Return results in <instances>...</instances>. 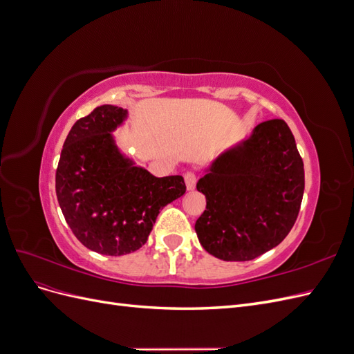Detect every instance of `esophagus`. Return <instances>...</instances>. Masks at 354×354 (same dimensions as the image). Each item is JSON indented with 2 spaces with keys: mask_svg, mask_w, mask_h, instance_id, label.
Listing matches in <instances>:
<instances>
[{
  "mask_svg": "<svg viewBox=\"0 0 354 354\" xmlns=\"http://www.w3.org/2000/svg\"><path fill=\"white\" fill-rule=\"evenodd\" d=\"M185 183L187 190H194L196 186V176L194 173H186L185 174Z\"/></svg>",
  "mask_w": 354,
  "mask_h": 354,
  "instance_id": "1",
  "label": "esophagus"
}]
</instances>
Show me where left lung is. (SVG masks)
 <instances>
[{"label":"left lung","mask_w":354,"mask_h":354,"mask_svg":"<svg viewBox=\"0 0 354 354\" xmlns=\"http://www.w3.org/2000/svg\"><path fill=\"white\" fill-rule=\"evenodd\" d=\"M196 189L207 209L195 230L203 250L224 261H248L291 232L304 194V164L285 121L257 125L205 169Z\"/></svg>","instance_id":"1"}]
</instances>
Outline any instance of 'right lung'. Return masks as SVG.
I'll use <instances>...</instances> for the list:
<instances>
[{
    "instance_id": "add662e5",
    "label": "right lung",
    "mask_w": 354,
    "mask_h": 354,
    "mask_svg": "<svg viewBox=\"0 0 354 354\" xmlns=\"http://www.w3.org/2000/svg\"><path fill=\"white\" fill-rule=\"evenodd\" d=\"M127 109L103 104L73 124L56 171L68 226L88 250L125 255L146 243L159 211L185 195L181 176L155 177L116 146Z\"/></svg>"
}]
</instances>
